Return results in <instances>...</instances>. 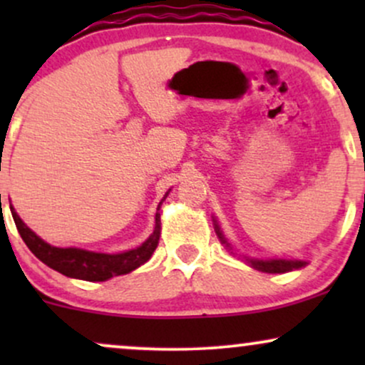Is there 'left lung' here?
<instances>
[{
    "mask_svg": "<svg viewBox=\"0 0 365 365\" xmlns=\"http://www.w3.org/2000/svg\"><path fill=\"white\" fill-rule=\"evenodd\" d=\"M216 233H217V237H220L221 244H225L226 247H230L228 242L225 240L223 233L220 232V226H217V225H216ZM247 261H249L250 266L255 267V269L264 271V273H287V271L299 269V267L305 266L304 261H287V259H271V261H259V259H247Z\"/></svg>",
    "mask_w": 365,
    "mask_h": 365,
    "instance_id": "obj_1",
    "label": "left lung"
}]
</instances>
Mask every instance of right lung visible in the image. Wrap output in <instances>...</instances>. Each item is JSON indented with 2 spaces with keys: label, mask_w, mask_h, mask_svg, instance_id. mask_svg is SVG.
I'll return each mask as SVG.
<instances>
[{
  "label": "right lung",
  "mask_w": 365,
  "mask_h": 365,
  "mask_svg": "<svg viewBox=\"0 0 365 365\" xmlns=\"http://www.w3.org/2000/svg\"><path fill=\"white\" fill-rule=\"evenodd\" d=\"M166 195H168V192H166ZM166 195L163 197V200L166 199ZM163 200L159 202L158 211ZM11 216H14L16 230H19L20 237L24 238L25 245L32 250V254L37 259H41L58 273L70 276V278L86 279V282H104L113 276L127 274L130 271L137 269L149 261V257L159 244V235H161V215L156 212V226H154L153 235L140 247L123 254H98L82 249H60V247L46 244L31 228L25 226L14 209H11Z\"/></svg>",
  "instance_id": "right-lung-1"
}]
</instances>
